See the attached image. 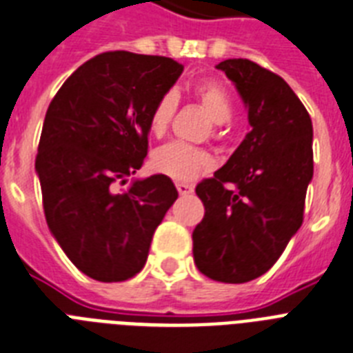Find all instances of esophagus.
Segmentation results:
<instances>
[{
    "instance_id": "obj_1",
    "label": "esophagus",
    "mask_w": 353,
    "mask_h": 353,
    "mask_svg": "<svg viewBox=\"0 0 353 353\" xmlns=\"http://www.w3.org/2000/svg\"><path fill=\"white\" fill-rule=\"evenodd\" d=\"M176 189H179L180 194H189V193H193V183L176 182Z\"/></svg>"
}]
</instances>
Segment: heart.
<instances>
[{"label":"heart","instance_id":"heart-1","mask_svg":"<svg viewBox=\"0 0 353 353\" xmlns=\"http://www.w3.org/2000/svg\"><path fill=\"white\" fill-rule=\"evenodd\" d=\"M193 97L196 103L209 113L216 126L227 122L232 115V97L229 90L216 81H200L193 84ZM179 106V97L173 90L165 92L157 101L150 115V131L155 137L164 135ZM153 168L159 173L174 180H191L198 173L209 170L212 157L203 148L185 144V142H170L160 145L153 153Z\"/></svg>","mask_w":353,"mask_h":353}]
</instances>
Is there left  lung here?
<instances>
[{
	"mask_svg": "<svg viewBox=\"0 0 353 353\" xmlns=\"http://www.w3.org/2000/svg\"><path fill=\"white\" fill-rule=\"evenodd\" d=\"M236 84L250 131L196 185L205 214L193 231L198 270L222 283L260 278L303 223L314 174L312 121L283 79L249 59L216 66Z\"/></svg>",
	"mask_w": 353,
	"mask_h": 353,
	"instance_id": "8db88e82",
	"label": "left lung"
}]
</instances>
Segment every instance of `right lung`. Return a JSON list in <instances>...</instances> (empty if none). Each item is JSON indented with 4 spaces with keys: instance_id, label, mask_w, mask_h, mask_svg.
I'll return each instance as SVG.
<instances>
[{
    "instance_id": "right-lung-1",
    "label": "right lung",
    "mask_w": 353,
    "mask_h": 353,
    "mask_svg": "<svg viewBox=\"0 0 353 353\" xmlns=\"http://www.w3.org/2000/svg\"><path fill=\"white\" fill-rule=\"evenodd\" d=\"M183 66L162 55L104 52L79 66L46 110L36 157L43 209L70 261L113 283L141 272L179 191L165 174L135 180L150 115Z\"/></svg>"
}]
</instances>
